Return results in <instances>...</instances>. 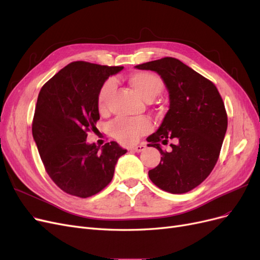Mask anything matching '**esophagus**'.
Masks as SVG:
<instances>
[{
	"mask_svg": "<svg viewBox=\"0 0 260 260\" xmlns=\"http://www.w3.org/2000/svg\"><path fill=\"white\" fill-rule=\"evenodd\" d=\"M144 149H145V145H144V144H139V145H136V146H132V147H131V151L137 152V153L143 152Z\"/></svg>",
	"mask_w": 260,
	"mask_h": 260,
	"instance_id": "obj_1",
	"label": "esophagus"
}]
</instances>
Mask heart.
Masks as SVG:
<instances>
[{"instance_id": "heart-1", "label": "heart", "mask_w": 260, "mask_h": 260, "mask_svg": "<svg viewBox=\"0 0 260 260\" xmlns=\"http://www.w3.org/2000/svg\"><path fill=\"white\" fill-rule=\"evenodd\" d=\"M129 84L143 100L153 101L164 90L161 78L152 73H136L130 76ZM115 90L113 80L106 81L100 89L98 95V108L100 113H106ZM151 129V122L144 118L140 119H125L119 118L111 124L112 135L123 144H132Z\"/></svg>"}]
</instances>
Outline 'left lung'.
<instances>
[{
	"mask_svg": "<svg viewBox=\"0 0 260 260\" xmlns=\"http://www.w3.org/2000/svg\"><path fill=\"white\" fill-rule=\"evenodd\" d=\"M158 74L169 93V109L147 146L161 154L148 177L161 190L181 194L205 180L218 160L228 127L223 101L215 84L177 58L165 57L136 66ZM175 141L170 152L160 143Z\"/></svg>",
	"mask_w": 260,
	"mask_h": 260,
	"instance_id": "left-lung-1",
	"label": "left lung"
}]
</instances>
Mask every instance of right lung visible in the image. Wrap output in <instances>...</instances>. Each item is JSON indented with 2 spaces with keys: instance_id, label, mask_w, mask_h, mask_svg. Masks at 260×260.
I'll list each match as a JSON object with an SVG mask.
<instances>
[{
  "instance_id": "add662e5",
  "label": "right lung",
  "mask_w": 260,
  "mask_h": 260,
  "mask_svg": "<svg viewBox=\"0 0 260 260\" xmlns=\"http://www.w3.org/2000/svg\"><path fill=\"white\" fill-rule=\"evenodd\" d=\"M123 69L74 61L52 77L39 93L32 136L51 179L62 191L89 198L111 182L119 157L115 141L102 147L86 142L100 119L98 95L108 77Z\"/></svg>"
}]
</instances>
